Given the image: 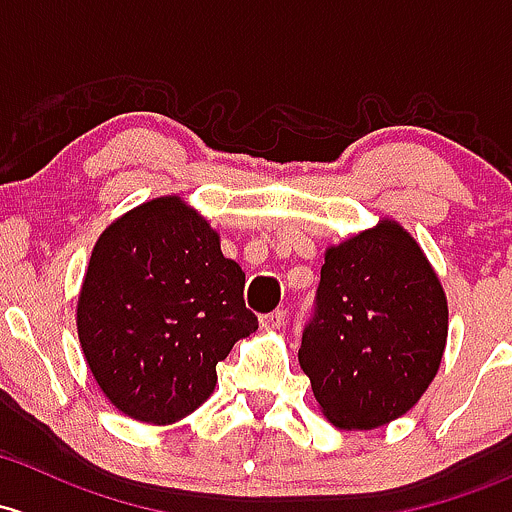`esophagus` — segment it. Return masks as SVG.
<instances>
[{
  "mask_svg": "<svg viewBox=\"0 0 512 512\" xmlns=\"http://www.w3.org/2000/svg\"><path fill=\"white\" fill-rule=\"evenodd\" d=\"M284 316H287V311L274 309V311H270V314L260 316V324H262V328H279L284 324Z\"/></svg>",
  "mask_w": 512,
  "mask_h": 512,
  "instance_id": "esophagus-1",
  "label": "esophagus"
}]
</instances>
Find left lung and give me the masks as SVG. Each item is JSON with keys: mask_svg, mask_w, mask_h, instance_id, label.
Segmentation results:
<instances>
[{"mask_svg": "<svg viewBox=\"0 0 512 512\" xmlns=\"http://www.w3.org/2000/svg\"><path fill=\"white\" fill-rule=\"evenodd\" d=\"M449 309L437 274L392 220L326 252L299 363L336 427L375 429L437 375Z\"/></svg>", "mask_w": 512, "mask_h": 512, "instance_id": "1", "label": "left lung"}]
</instances>
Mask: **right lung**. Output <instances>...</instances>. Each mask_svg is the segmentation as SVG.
<instances>
[{
    "instance_id": "1",
    "label": "right lung",
    "mask_w": 512,
    "mask_h": 512,
    "mask_svg": "<svg viewBox=\"0 0 512 512\" xmlns=\"http://www.w3.org/2000/svg\"><path fill=\"white\" fill-rule=\"evenodd\" d=\"M245 272L181 198L134 208L100 235L78 299V338L107 400L169 424L213 392L215 365L257 331Z\"/></svg>"
}]
</instances>
